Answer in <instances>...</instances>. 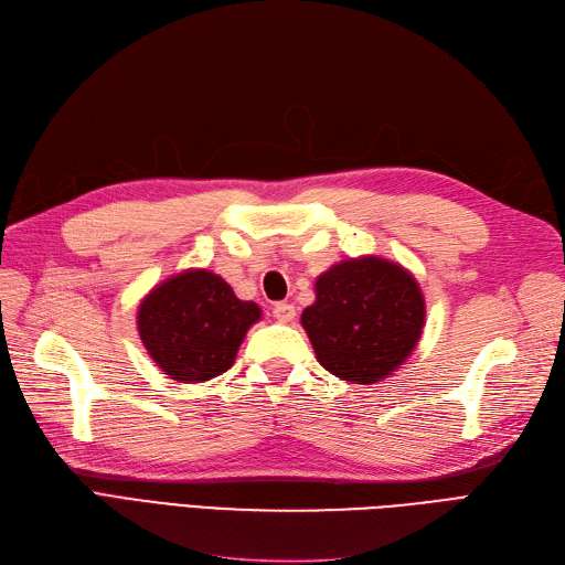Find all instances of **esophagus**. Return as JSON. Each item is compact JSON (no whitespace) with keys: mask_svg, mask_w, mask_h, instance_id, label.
Returning a JSON list of instances; mask_svg holds the SVG:
<instances>
[{"mask_svg":"<svg viewBox=\"0 0 565 565\" xmlns=\"http://www.w3.org/2000/svg\"><path fill=\"white\" fill-rule=\"evenodd\" d=\"M297 316V309L292 303L287 301H278L276 306H273V318H276L278 322H292Z\"/></svg>","mask_w":565,"mask_h":565,"instance_id":"obj_1","label":"esophagus"}]
</instances>
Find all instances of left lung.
<instances>
[{
    "label": "left lung",
    "instance_id": "left-lung-1",
    "mask_svg": "<svg viewBox=\"0 0 565 565\" xmlns=\"http://www.w3.org/2000/svg\"><path fill=\"white\" fill-rule=\"evenodd\" d=\"M426 303L401 264L361 256L324 270L301 324L318 363L351 384H377L415 351Z\"/></svg>",
    "mask_w": 565,
    "mask_h": 565
}]
</instances>
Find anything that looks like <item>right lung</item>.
<instances>
[{
	"instance_id": "add662e5",
	"label": "right lung",
	"mask_w": 565,
	"mask_h": 565,
	"mask_svg": "<svg viewBox=\"0 0 565 565\" xmlns=\"http://www.w3.org/2000/svg\"><path fill=\"white\" fill-rule=\"evenodd\" d=\"M262 318L254 301L237 299L212 270L191 268L150 289L136 313L148 355L183 384L226 372L252 324Z\"/></svg>"
}]
</instances>
